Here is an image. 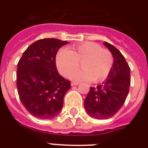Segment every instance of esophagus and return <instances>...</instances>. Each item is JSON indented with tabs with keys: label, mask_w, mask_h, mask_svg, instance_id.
I'll return each mask as SVG.
<instances>
[{
	"label": "esophagus",
	"mask_w": 148,
	"mask_h": 148,
	"mask_svg": "<svg viewBox=\"0 0 148 148\" xmlns=\"http://www.w3.org/2000/svg\"><path fill=\"white\" fill-rule=\"evenodd\" d=\"M78 82H71V86H77L78 85Z\"/></svg>",
	"instance_id": "esophagus-1"
}]
</instances>
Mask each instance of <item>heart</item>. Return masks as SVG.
Segmentation results:
<instances>
[{"label":"heart","mask_w":148,"mask_h":148,"mask_svg":"<svg viewBox=\"0 0 148 148\" xmlns=\"http://www.w3.org/2000/svg\"><path fill=\"white\" fill-rule=\"evenodd\" d=\"M114 58L109 50L102 48L94 42H84L72 46L70 50L61 49L56 56V65L60 74L68 77L78 69L81 71L71 76L76 81L98 83L104 81L110 74Z\"/></svg>","instance_id":"1"}]
</instances>
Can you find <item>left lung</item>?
Here are the masks:
<instances>
[{
  "mask_svg": "<svg viewBox=\"0 0 148 148\" xmlns=\"http://www.w3.org/2000/svg\"><path fill=\"white\" fill-rule=\"evenodd\" d=\"M103 45L113 53L114 66L102 84L97 88L90 87L84 100L88 114L97 119H108L121 108L131 84V69L123 54L109 43L104 42Z\"/></svg>",
  "mask_w": 148,
  "mask_h": 148,
  "instance_id": "left-lung-1",
  "label": "left lung"
}]
</instances>
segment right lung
Listing matches in <instances>:
<instances>
[{"label": "right lung", "mask_w": 148, "mask_h": 148, "mask_svg": "<svg viewBox=\"0 0 148 148\" xmlns=\"http://www.w3.org/2000/svg\"><path fill=\"white\" fill-rule=\"evenodd\" d=\"M67 43L55 38L37 40L27 48L17 64V92L34 117L51 119L62 109L64 95L71 86L58 73L56 54Z\"/></svg>", "instance_id": "1"}]
</instances>
